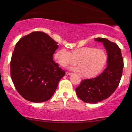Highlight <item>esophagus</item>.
<instances>
[{
  "label": "esophagus",
  "instance_id": "obj_1",
  "mask_svg": "<svg viewBox=\"0 0 132 132\" xmlns=\"http://www.w3.org/2000/svg\"><path fill=\"white\" fill-rule=\"evenodd\" d=\"M66 75H68V76H69V75H72V73H71V72H66Z\"/></svg>",
  "mask_w": 132,
  "mask_h": 132
}]
</instances>
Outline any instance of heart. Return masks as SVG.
<instances>
[{"label":"heart","mask_w":132,"mask_h":132,"mask_svg":"<svg viewBox=\"0 0 132 132\" xmlns=\"http://www.w3.org/2000/svg\"><path fill=\"white\" fill-rule=\"evenodd\" d=\"M54 57L63 67L68 65L73 66L76 63L78 68L76 70L85 78H94L101 73L107 61L105 51L92 46L76 48L69 52L64 49L59 50Z\"/></svg>","instance_id":"1"}]
</instances>
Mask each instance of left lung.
<instances>
[{"instance_id": "left-lung-1", "label": "left lung", "mask_w": 132, "mask_h": 132, "mask_svg": "<svg viewBox=\"0 0 132 132\" xmlns=\"http://www.w3.org/2000/svg\"><path fill=\"white\" fill-rule=\"evenodd\" d=\"M95 40L102 42L107 50V68L96 78L82 80L76 88L80 99L92 104L107 99L115 92L122 78L123 68L121 50L116 43L104 38H97Z\"/></svg>"}]
</instances>
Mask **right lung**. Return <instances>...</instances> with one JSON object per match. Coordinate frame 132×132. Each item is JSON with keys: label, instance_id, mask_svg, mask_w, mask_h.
Listing matches in <instances>:
<instances>
[{"label": "right lung", "instance_id": "obj_1", "mask_svg": "<svg viewBox=\"0 0 132 132\" xmlns=\"http://www.w3.org/2000/svg\"><path fill=\"white\" fill-rule=\"evenodd\" d=\"M56 42L42 31L24 36L16 44L10 61V76L16 90L27 101H48L65 71L53 60Z\"/></svg>", "mask_w": 132, "mask_h": 132}]
</instances>
